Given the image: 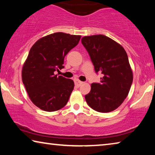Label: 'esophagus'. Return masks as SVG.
<instances>
[{"instance_id":"1","label":"esophagus","mask_w":155,"mask_h":155,"mask_svg":"<svg viewBox=\"0 0 155 155\" xmlns=\"http://www.w3.org/2000/svg\"><path fill=\"white\" fill-rule=\"evenodd\" d=\"M74 83H75V85L77 86V87H80V86L82 85V84L83 83V82H82V81H79L78 79H77V78H75L74 79Z\"/></svg>"}]
</instances>
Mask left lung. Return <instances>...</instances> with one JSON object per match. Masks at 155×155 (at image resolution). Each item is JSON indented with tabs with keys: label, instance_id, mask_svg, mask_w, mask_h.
I'll return each instance as SVG.
<instances>
[{
	"label": "left lung",
	"instance_id": "obj_1",
	"mask_svg": "<svg viewBox=\"0 0 155 155\" xmlns=\"http://www.w3.org/2000/svg\"><path fill=\"white\" fill-rule=\"evenodd\" d=\"M81 42L90 54L96 72L103 77L91 85L85 101L101 113L114 111L127 98L133 83V71L127 52L116 41L103 35L85 36Z\"/></svg>",
	"mask_w": 155,
	"mask_h": 155
}]
</instances>
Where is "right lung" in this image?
Returning <instances> with one entry per match:
<instances>
[{
    "mask_svg": "<svg viewBox=\"0 0 155 155\" xmlns=\"http://www.w3.org/2000/svg\"><path fill=\"white\" fill-rule=\"evenodd\" d=\"M81 38L62 32L52 33L38 40L30 49L22 66V79L31 101L43 111H58L67 104L74 81L54 72L64 68V57Z\"/></svg>",
    "mask_w": 155,
    "mask_h": 155,
    "instance_id": "add662e5",
    "label": "right lung"
}]
</instances>
